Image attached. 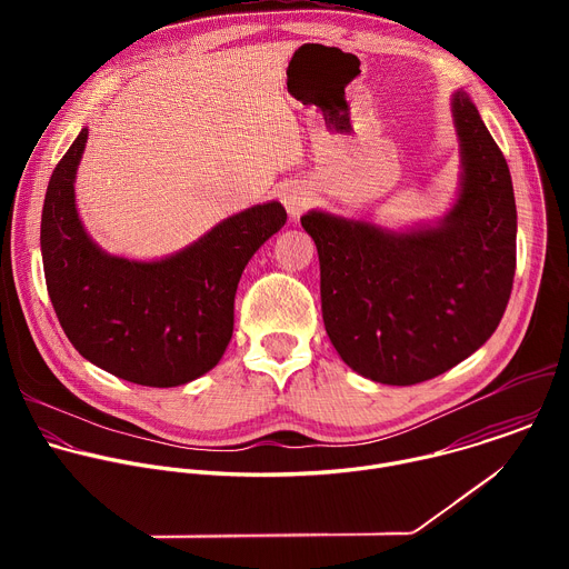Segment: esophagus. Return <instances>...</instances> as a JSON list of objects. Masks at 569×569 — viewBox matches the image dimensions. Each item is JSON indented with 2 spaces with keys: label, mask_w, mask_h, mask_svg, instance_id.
<instances>
[{
  "label": "esophagus",
  "mask_w": 569,
  "mask_h": 569,
  "mask_svg": "<svg viewBox=\"0 0 569 569\" xmlns=\"http://www.w3.org/2000/svg\"><path fill=\"white\" fill-rule=\"evenodd\" d=\"M281 202H283V207H286V211H288V216L297 220V218L310 207L312 198H310V191H308L303 184L292 182V184H288V187L281 191Z\"/></svg>",
  "instance_id": "obj_1"
}]
</instances>
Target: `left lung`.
<instances>
[{"mask_svg": "<svg viewBox=\"0 0 569 569\" xmlns=\"http://www.w3.org/2000/svg\"><path fill=\"white\" fill-rule=\"evenodd\" d=\"M461 189L437 224L391 231L308 211L323 327L340 358L382 385L430 380L489 340L516 274V198L507 159L470 97H452Z\"/></svg>", "mask_w": 569, "mask_h": 569, "instance_id": "8db88e82", "label": "left lung"}]
</instances>
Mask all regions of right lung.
<instances>
[{"label": "right lung", "instance_id": "1", "mask_svg": "<svg viewBox=\"0 0 569 569\" xmlns=\"http://www.w3.org/2000/svg\"><path fill=\"white\" fill-rule=\"evenodd\" d=\"M80 130L51 173L40 224L47 290L73 349L128 382L178 387L213 369L233 333L242 270L286 224L272 200L222 222L161 261L110 257L76 211Z\"/></svg>", "mask_w": 569, "mask_h": 569}]
</instances>
